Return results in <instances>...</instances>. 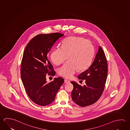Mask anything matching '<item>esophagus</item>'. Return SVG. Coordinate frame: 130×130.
Wrapping results in <instances>:
<instances>
[{"label":"esophagus","instance_id":"34e87169","mask_svg":"<svg viewBox=\"0 0 130 130\" xmlns=\"http://www.w3.org/2000/svg\"><path fill=\"white\" fill-rule=\"evenodd\" d=\"M64 82L66 84H68V83H70V81L69 80L67 79H65L64 80Z\"/></svg>","mask_w":130,"mask_h":130}]
</instances>
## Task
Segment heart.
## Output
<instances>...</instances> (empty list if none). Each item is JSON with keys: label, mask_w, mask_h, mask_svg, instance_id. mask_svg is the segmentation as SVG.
I'll use <instances>...</instances> for the list:
<instances>
[{"label": "heart", "mask_w": 130, "mask_h": 130, "mask_svg": "<svg viewBox=\"0 0 130 130\" xmlns=\"http://www.w3.org/2000/svg\"><path fill=\"white\" fill-rule=\"evenodd\" d=\"M94 48L91 43L82 37H71L65 40L62 47L54 49L51 54V59L54 64L59 65L66 60L68 62L58 70L59 75L69 78L78 69L84 70L91 63Z\"/></svg>", "instance_id": "heart-1"}]
</instances>
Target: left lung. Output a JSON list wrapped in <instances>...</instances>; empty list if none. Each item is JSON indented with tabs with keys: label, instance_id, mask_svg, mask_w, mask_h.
<instances>
[{
	"label": "left lung",
	"instance_id": "8db88e82",
	"mask_svg": "<svg viewBox=\"0 0 130 130\" xmlns=\"http://www.w3.org/2000/svg\"><path fill=\"white\" fill-rule=\"evenodd\" d=\"M107 73L106 57L102 48L99 46L92 63L78 76L79 79L85 80L86 84L81 86L77 83L71 82L73 85L72 92L73 101L81 107L87 106L96 102L104 90Z\"/></svg>",
	"mask_w": 130,
	"mask_h": 130
}]
</instances>
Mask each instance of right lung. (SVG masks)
Instances as JSON below:
<instances>
[{"instance_id":"obj_1","label":"right lung","mask_w":130,"mask_h":130,"mask_svg":"<svg viewBox=\"0 0 130 130\" xmlns=\"http://www.w3.org/2000/svg\"><path fill=\"white\" fill-rule=\"evenodd\" d=\"M64 35L60 33L38 35L26 46L21 65V75L26 93L33 102L41 106L50 104L64 83L62 77L47 83L46 75L56 74L47 54Z\"/></svg>"}]
</instances>
